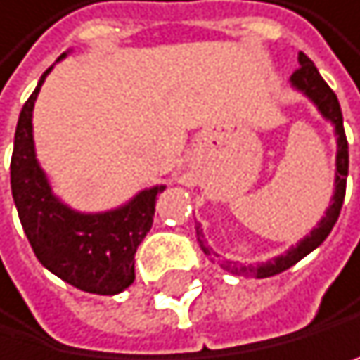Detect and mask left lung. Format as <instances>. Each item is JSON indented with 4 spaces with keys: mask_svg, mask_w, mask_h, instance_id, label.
<instances>
[{
    "mask_svg": "<svg viewBox=\"0 0 360 360\" xmlns=\"http://www.w3.org/2000/svg\"><path fill=\"white\" fill-rule=\"evenodd\" d=\"M292 86L296 91H300L303 95L316 104V108L321 111V115L325 120H330L334 124V133H336V144H338V151H336V182H334V195H332V205L330 209L325 211V216L321 218L319 227H314L309 236H305L296 247H292L290 252L267 260V262H260V265H236V262L229 260H222L220 267L227 269L236 276H254V278H269V276H276L285 269H290L292 265H296L298 260H303L309 252H314L327 236H330L332 227L338 220V214H341V207L345 200V182H347V169H349V153H347V138H345V129H343V113H341V104H338L336 93L327 86V82L321 77V73L314 66V62L305 53H298V68L294 70L292 75ZM198 236H200V247L202 252L209 256V247L202 240V231L200 227L195 229Z\"/></svg>",
    "mask_w": 360,
    "mask_h": 360,
    "instance_id": "left-lung-1",
    "label": "left lung"
}]
</instances>
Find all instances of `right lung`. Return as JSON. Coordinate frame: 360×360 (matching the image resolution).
<instances>
[{"instance_id":"1","label":"right lung","mask_w":360,"mask_h":360,"mask_svg":"<svg viewBox=\"0 0 360 360\" xmlns=\"http://www.w3.org/2000/svg\"><path fill=\"white\" fill-rule=\"evenodd\" d=\"M51 68L19 113L11 160L13 200L44 267L82 292L113 296L136 281V252L153 224L155 198L165 184L144 189L124 207L104 214H79L57 200L39 169L33 142V106Z\"/></svg>"}]
</instances>
